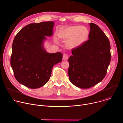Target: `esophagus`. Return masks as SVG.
Returning a JSON list of instances; mask_svg holds the SVG:
<instances>
[{
  "mask_svg": "<svg viewBox=\"0 0 123 123\" xmlns=\"http://www.w3.org/2000/svg\"><path fill=\"white\" fill-rule=\"evenodd\" d=\"M68 55H67L65 54V55H63V59L64 60H67L68 59Z\"/></svg>",
  "mask_w": 123,
  "mask_h": 123,
  "instance_id": "34e87169",
  "label": "esophagus"
}]
</instances>
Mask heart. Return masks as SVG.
<instances>
[{
    "instance_id": "b5f03b06",
    "label": "heart",
    "mask_w": 123,
    "mask_h": 123,
    "mask_svg": "<svg viewBox=\"0 0 123 123\" xmlns=\"http://www.w3.org/2000/svg\"><path fill=\"white\" fill-rule=\"evenodd\" d=\"M90 31L85 26H72L62 29L58 33L60 38L67 40L66 45L69 49L76 48L88 38Z\"/></svg>"
}]
</instances>
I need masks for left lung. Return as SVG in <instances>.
I'll return each mask as SVG.
<instances>
[{"label": "left lung", "instance_id": "left-lung-1", "mask_svg": "<svg viewBox=\"0 0 123 123\" xmlns=\"http://www.w3.org/2000/svg\"><path fill=\"white\" fill-rule=\"evenodd\" d=\"M89 40L73 49L68 58L69 81L81 89H88L105 77L111 60L108 38L95 24L91 23Z\"/></svg>", "mask_w": 123, "mask_h": 123}]
</instances>
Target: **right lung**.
I'll use <instances>...</instances> for the list:
<instances>
[{"label":"right lung","instance_id":"add662e5","mask_svg":"<svg viewBox=\"0 0 123 123\" xmlns=\"http://www.w3.org/2000/svg\"><path fill=\"white\" fill-rule=\"evenodd\" d=\"M54 22L31 23L23 28L13 41L11 65L16 80L37 89L49 80L52 68L62 60L61 52L50 54L44 47L46 37L53 35Z\"/></svg>","mask_w":123,"mask_h":123}]
</instances>
